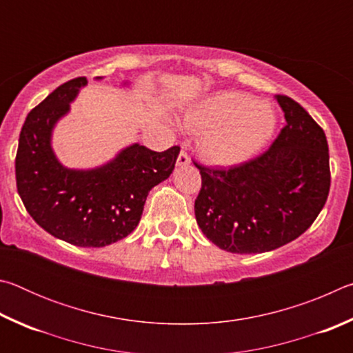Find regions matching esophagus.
Wrapping results in <instances>:
<instances>
[{"mask_svg":"<svg viewBox=\"0 0 353 353\" xmlns=\"http://www.w3.org/2000/svg\"><path fill=\"white\" fill-rule=\"evenodd\" d=\"M190 165V157L185 151H181L177 157V166H188Z\"/></svg>","mask_w":353,"mask_h":353,"instance_id":"1","label":"esophagus"}]
</instances>
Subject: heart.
Returning <instances> with one entry per match:
<instances>
[{
	"label": "heart",
	"instance_id": "obj_1",
	"mask_svg": "<svg viewBox=\"0 0 353 353\" xmlns=\"http://www.w3.org/2000/svg\"><path fill=\"white\" fill-rule=\"evenodd\" d=\"M276 113L248 93L208 94L185 112L183 126L199 134L198 151L216 166H236L259 154L276 130Z\"/></svg>",
	"mask_w": 353,
	"mask_h": 353
}]
</instances>
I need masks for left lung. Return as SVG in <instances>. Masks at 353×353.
Listing matches in <instances>:
<instances>
[{
  "mask_svg": "<svg viewBox=\"0 0 353 353\" xmlns=\"http://www.w3.org/2000/svg\"><path fill=\"white\" fill-rule=\"evenodd\" d=\"M285 128L259 157L232 168H199L194 214L202 234L232 254L270 252L301 236L330 190L322 128L294 99L276 97Z\"/></svg>",
  "mask_w": 353,
  "mask_h": 353,
  "instance_id": "obj_1",
  "label": "left lung"
}]
</instances>
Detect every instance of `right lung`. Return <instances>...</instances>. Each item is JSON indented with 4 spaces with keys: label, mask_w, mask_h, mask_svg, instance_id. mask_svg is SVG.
I'll list each match as a JSON object with an SVG mask.
<instances>
[{
    "label": "right lung",
    "mask_w": 353,
    "mask_h": 353,
    "mask_svg": "<svg viewBox=\"0 0 353 353\" xmlns=\"http://www.w3.org/2000/svg\"><path fill=\"white\" fill-rule=\"evenodd\" d=\"M87 82L62 83L28 113L15 159L17 190L48 234L74 246L104 248L132 234L148 193L170 177L181 148L155 152L134 143L97 168L63 166L52 151V130Z\"/></svg>",
    "instance_id": "right-lung-1"
}]
</instances>
